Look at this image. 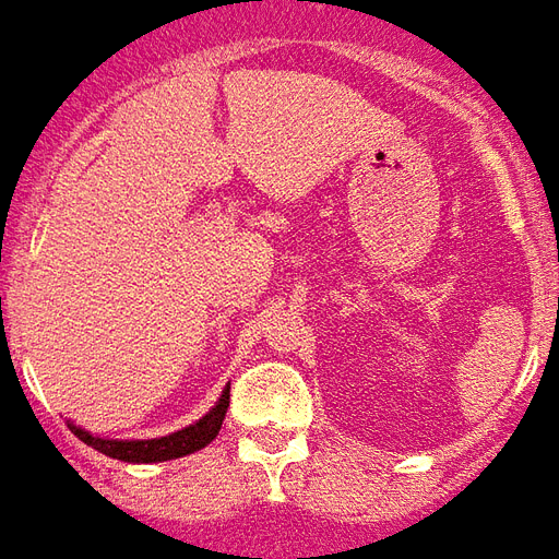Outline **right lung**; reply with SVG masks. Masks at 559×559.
<instances>
[{"mask_svg": "<svg viewBox=\"0 0 559 559\" xmlns=\"http://www.w3.org/2000/svg\"><path fill=\"white\" fill-rule=\"evenodd\" d=\"M228 403H231V394L228 388L223 391L219 403L210 409L201 421L189 425L186 430H177L171 437L162 439H132V442H117V439H98L93 433H86L81 427H71L74 437L83 439L86 445H93L102 454L108 457H117V461L129 463H159V461H174V457H183V454H192V451L204 449L210 439L219 433V427L225 421V413H228Z\"/></svg>", "mask_w": 559, "mask_h": 559, "instance_id": "add662e5", "label": "right lung"}]
</instances>
